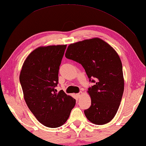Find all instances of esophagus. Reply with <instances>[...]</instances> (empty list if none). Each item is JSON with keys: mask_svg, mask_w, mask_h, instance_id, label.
Segmentation results:
<instances>
[{"mask_svg": "<svg viewBox=\"0 0 146 146\" xmlns=\"http://www.w3.org/2000/svg\"><path fill=\"white\" fill-rule=\"evenodd\" d=\"M81 94H82V92H81H81H79V93H77V96H78V98H80V97H81Z\"/></svg>", "mask_w": 146, "mask_h": 146, "instance_id": "1", "label": "esophagus"}]
</instances>
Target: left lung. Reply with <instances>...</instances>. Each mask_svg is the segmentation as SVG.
<instances>
[{"label": "left lung", "instance_id": "8db88e82", "mask_svg": "<svg viewBox=\"0 0 146 146\" xmlns=\"http://www.w3.org/2000/svg\"><path fill=\"white\" fill-rule=\"evenodd\" d=\"M65 57L81 64L89 81L95 83L88 89L91 105L84 110L87 118L98 125L109 122L118 111L124 93L122 65L118 53L106 42L94 38L70 44Z\"/></svg>", "mask_w": 146, "mask_h": 146}]
</instances>
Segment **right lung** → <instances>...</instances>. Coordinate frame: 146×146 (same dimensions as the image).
<instances>
[{
  "label": "right lung",
  "instance_id": "obj_1",
  "mask_svg": "<svg viewBox=\"0 0 146 146\" xmlns=\"http://www.w3.org/2000/svg\"><path fill=\"white\" fill-rule=\"evenodd\" d=\"M67 45L39 47L26 59L20 82L28 107L45 126L57 128L69 118L76 100L57 93L59 66Z\"/></svg>",
  "mask_w": 146,
  "mask_h": 146
}]
</instances>
